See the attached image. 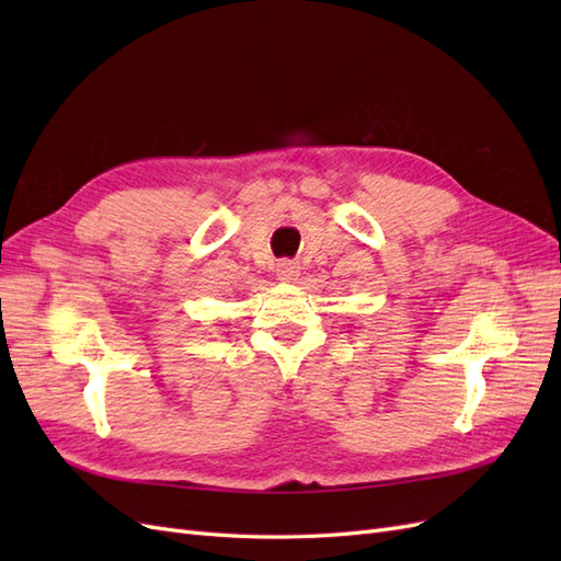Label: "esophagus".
Wrapping results in <instances>:
<instances>
[{"mask_svg": "<svg viewBox=\"0 0 561 561\" xmlns=\"http://www.w3.org/2000/svg\"><path fill=\"white\" fill-rule=\"evenodd\" d=\"M276 274H278V278L285 280V283H295L297 276H299V264L293 262V260H283V262H278V266H276Z\"/></svg>", "mask_w": 561, "mask_h": 561, "instance_id": "esophagus-1", "label": "esophagus"}]
</instances>
